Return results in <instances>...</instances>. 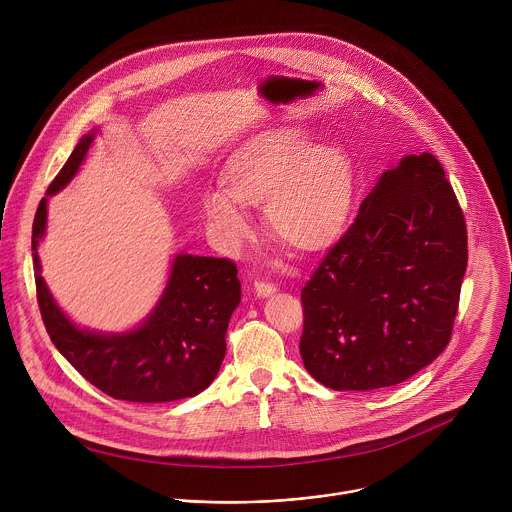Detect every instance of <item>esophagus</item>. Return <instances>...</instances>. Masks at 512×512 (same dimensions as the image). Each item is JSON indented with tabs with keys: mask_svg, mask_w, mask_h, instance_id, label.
Listing matches in <instances>:
<instances>
[{
	"mask_svg": "<svg viewBox=\"0 0 512 512\" xmlns=\"http://www.w3.org/2000/svg\"><path fill=\"white\" fill-rule=\"evenodd\" d=\"M276 290H278V286L272 284V282H264V280H256V282H254V292H256L258 298H268V296H272Z\"/></svg>",
	"mask_w": 512,
	"mask_h": 512,
	"instance_id": "34e87169",
	"label": "esophagus"
}]
</instances>
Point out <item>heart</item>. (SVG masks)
<instances>
[{
    "instance_id": "heart-1",
    "label": "heart",
    "mask_w": 512,
    "mask_h": 512,
    "mask_svg": "<svg viewBox=\"0 0 512 512\" xmlns=\"http://www.w3.org/2000/svg\"><path fill=\"white\" fill-rule=\"evenodd\" d=\"M222 184L202 194L210 238L222 252L238 254L254 236L244 206H262L278 240L310 252L344 228L356 196V168L342 146L318 144L300 126H276L228 160Z\"/></svg>"
}]
</instances>
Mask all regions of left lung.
Here are the masks:
<instances>
[{"instance_id": "1", "label": "left lung", "mask_w": 512, "mask_h": 512, "mask_svg": "<svg viewBox=\"0 0 512 512\" xmlns=\"http://www.w3.org/2000/svg\"><path fill=\"white\" fill-rule=\"evenodd\" d=\"M466 260L464 218L440 162L428 152L400 158L302 288L306 370L332 390L408 380L450 340Z\"/></svg>"}]
</instances>
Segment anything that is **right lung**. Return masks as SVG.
<instances>
[{"label": "right lung", "instance_id": "add662e5", "mask_svg": "<svg viewBox=\"0 0 512 512\" xmlns=\"http://www.w3.org/2000/svg\"><path fill=\"white\" fill-rule=\"evenodd\" d=\"M98 130H90L42 198L32 256L38 304L46 330L60 354L104 394L128 402H172L206 390L226 356V330L240 304L242 288L234 262L226 258L176 254L162 296L132 330L100 332L80 328L54 300L38 246L46 236L48 198L64 190L84 164Z\"/></svg>", "mask_w": 512, "mask_h": 512}]
</instances>
